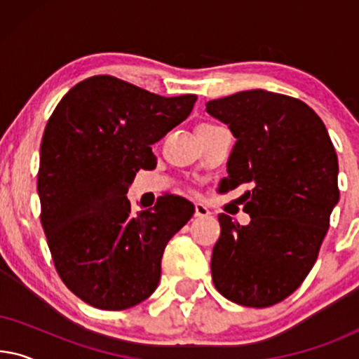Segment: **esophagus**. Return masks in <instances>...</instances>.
I'll return each mask as SVG.
<instances>
[{"instance_id": "34e87169", "label": "esophagus", "mask_w": 359, "mask_h": 359, "mask_svg": "<svg viewBox=\"0 0 359 359\" xmlns=\"http://www.w3.org/2000/svg\"><path fill=\"white\" fill-rule=\"evenodd\" d=\"M210 212H209V209L205 208L204 204H196V208H194V215L196 217H208Z\"/></svg>"}]
</instances>
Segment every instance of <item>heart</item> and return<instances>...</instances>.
<instances>
[{
	"label": "heart",
	"mask_w": 359,
	"mask_h": 359,
	"mask_svg": "<svg viewBox=\"0 0 359 359\" xmlns=\"http://www.w3.org/2000/svg\"><path fill=\"white\" fill-rule=\"evenodd\" d=\"M209 127H212L210 124H201L199 127H198V130H203V129H209Z\"/></svg>",
	"instance_id": "b5f03b06"
}]
</instances>
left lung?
<instances>
[{
	"label": "left lung",
	"instance_id": "1",
	"mask_svg": "<svg viewBox=\"0 0 359 359\" xmlns=\"http://www.w3.org/2000/svg\"><path fill=\"white\" fill-rule=\"evenodd\" d=\"M205 111L237 142L220 191L248 184V225L219 214L210 271L217 291L247 307H269L301 286L318 257L340 199L338 158L312 107L264 90L212 100Z\"/></svg>",
	"mask_w": 359,
	"mask_h": 359
}]
</instances>
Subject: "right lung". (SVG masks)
<instances>
[{"label":"right lung","instance_id":"add662e5","mask_svg":"<svg viewBox=\"0 0 359 359\" xmlns=\"http://www.w3.org/2000/svg\"><path fill=\"white\" fill-rule=\"evenodd\" d=\"M196 100L96 75L48 117L37 175L41 224L58 276L90 306L124 311L158 286L163 250L194 205L165 194L134 214L126 194L137 171L156 166L150 145L183 122Z\"/></svg>","mask_w":359,"mask_h":359}]
</instances>
